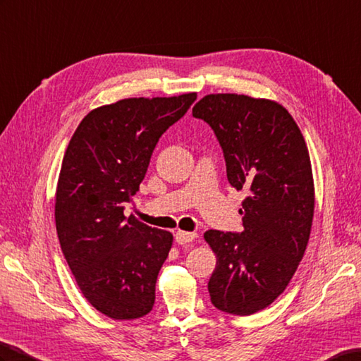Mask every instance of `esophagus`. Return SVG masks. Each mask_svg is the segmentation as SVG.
<instances>
[{
    "mask_svg": "<svg viewBox=\"0 0 361 361\" xmlns=\"http://www.w3.org/2000/svg\"><path fill=\"white\" fill-rule=\"evenodd\" d=\"M174 237H176V242L178 243H180V245H185V243H190V242H192L197 237V234L196 233H188V231H176V234H174Z\"/></svg>",
    "mask_w": 361,
    "mask_h": 361,
    "instance_id": "obj_1",
    "label": "esophagus"
}]
</instances>
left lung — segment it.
Listing matches in <instances>:
<instances>
[{"mask_svg": "<svg viewBox=\"0 0 361 361\" xmlns=\"http://www.w3.org/2000/svg\"><path fill=\"white\" fill-rule=\"evenodd\" d=\"M192 116L214 130L228 182L247 192L240 234H204L216 254L211 303L228 314L251 315L285 291L307 247L315 202L310 153L295 121L276 101L207 94Z\"/></svg>", "mask_w": 361, "mask_h": 361, "instance_id": "1", "label": "left lung"}]
</instances>
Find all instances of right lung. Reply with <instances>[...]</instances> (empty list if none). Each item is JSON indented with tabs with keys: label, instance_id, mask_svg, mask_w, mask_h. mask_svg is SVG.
Here are the masks:
<instances>
[{
	"label": "right lung",
	"instance_id": "obj_1",
	"mask_svg": "<svg viewBox=\"0 0 361 361\" xmlns=\"http://www.w3.org/2000/svg\"><path fill=\"white\" fill-rule=\"evenodd\" d=\"M196 98L185 93L102 105L68 142L55 197L58 239L84 297L113 320L153 310L173 234L127 219L124 204L144 180L157 140Z\"/></svg>",
	"mask_w": 361,
	"mask_h": 361
}]
</instances>
